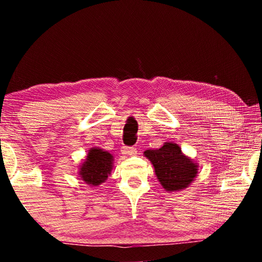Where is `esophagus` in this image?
<instances>
[{"mask_svg":"<svg viewBox=\"0 0 262 262\" xmlns=\"http://www.w3.org/2000/svg\"><path fill=\"white\" fill-rule=\"evenodd\" d=\"M122 155H125V156H136L137 155V150L135 148H122L121 150Z\"/></svg>","mask_w":262,"mask_h":262,"instance_id":"esophagus-1","label":"esophagus"}]
</instances>
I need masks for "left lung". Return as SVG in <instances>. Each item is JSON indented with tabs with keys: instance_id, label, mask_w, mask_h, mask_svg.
Segmentation results:
<instances>
[{
	"instance_id": "8db88e82",
	"label": "left lung",
	"mask_w": 262,
	"mask_h": 262,
	"mask_svg": "<svg viewBox=\"0 0 262 262\" xmlns=\"http://www.w3.org/2000/svg\"><path fill=\"white\" fill-rule=\"evenodd\" d=\"M152 164L157 179L166 192H179L187 188L199 173V164L181 151L180 145L165 142L157 150L143 152Z\"/></svg>"
}]
</instances>
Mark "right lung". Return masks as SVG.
<instances>
[{"mask_svg": "<svg viewBox=\"0 0 262 262\" xmlns=\"http://www.w3.org/2000/svg\"><path fill=\"white\" fill-rule=\"evenodd\" d=\"M113 161V155L106 150L98 147L91 148L78 166L79 178L91 187H98L107 180L112 172Z\"/></svg>", "mask_w": 262, "mask_h": 262, "instance_id": "1", "label": "right lung"}]
</instances>
